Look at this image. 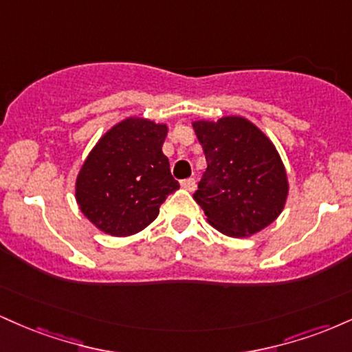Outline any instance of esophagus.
<instances>
[{
  "mask_svg": "<svg viewBox=\"0 0 352 352\" xmlns=\"http://www.w3.org/2000/svg\"><path fill=\"white\" fill-rule=\"evenodd\" d=\"M180 185H182V188L188 190V192H193V190H195V179H185V180H182Z\"/></svg>",
  "mask_w": 352,
  "mask_h": 352,
  "instance_id": "esophagus-1",
  "label": "esophagus"
}]
</instances>
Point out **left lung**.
Returning a JSON list of instances; mask_svg holds the SVG:
<instances>
[{"instance_id":"8db88e82","label":"left lung","mask_w":352,"mask_h":352,"mask_svg":"<svg viewBox=\"0 0 352 352\" xmlns=\"http://www.w3.org/2000/svg\"><path fill=\"white\" fill-rule=\"evenodd\" d=\"M192 125L208 164L193 199L208 223L235 238L253 236L273 223L285 208L289 184L270 137L241 116Z\"/></svg>"}]
</instances>
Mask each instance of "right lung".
I'll list each match as a JSON object with an SVG mask.
<instances>
[{
	"instance_id": "add662e5",
	"label": "right lung",
	"mask_w": 352,
	"mask_h": 352,
	"mask_svg": "<svg viewBox=\"0 0 352 352\" xmlns=\"http://www.w3.org/2000/svg\"><path fill=\"white\" fill-rule=\"evenodd\" d=\"M167 124L131 116L98 140L76 177L82 215L111 236H131L152 223L180 188L162 145Z\"/></svg>"
}]
</instances>
